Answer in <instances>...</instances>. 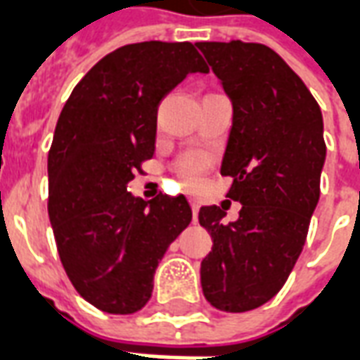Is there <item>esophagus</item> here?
Returning a JSON list of instances; mask_svg holds the SVG:
<instances>
[{"label": "esophagus", "instance_id": "obj_1", "mask_svg": "<svg viewBox=\"0 0 360 360\" xmlns=\"http://www.w3.org/2000/svg\"><path fill=\"white\" fill-rule=\"evenodd\" d=\"M191 208H193V218L196 221V216H198V208H200V202L198 200H191Z\"/></svg>", "mask_w": 360, "mask_h": 360}]
</instances>
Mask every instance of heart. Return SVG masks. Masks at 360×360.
Here are the masks:
<instances>
[{"label":"heart","mask_w":360,"mask_h":360,"mask_svg":"<svg viewBox=\"0 0 360 360\" xmlns=\"http://www.w3.org/2000/svg\"><path fill=\"white\" fill-rule=\"evenodd\" d=\"M206 167H208V158L202 156V154H193V156H187L181 162L179 173L188 187H195L200 183V177H202V172Z\"/></svg>","instance_id":"b5f03b06"}]
</instances>
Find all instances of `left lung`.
Listing matches in <instances>:
<instances>
[{
	"label": "left lung",
	"mask_w": 360,
	"mask_h": 360,
	"mask_svg": "<svg viewBox=\"0 0 360 360\" xmlns=\"http://www.w3.org/2000/svg\"><path fill=\"white\" fill-rule=\"evenodd\" d=\"M233 105L221 175L227 198L241 202L226 224L219 206H202L212 250L200 264L206 301L226 312L258 309L278 293L301 255L320 198L324 121L304 82L264 44L198 42Z\"/></svg>",
	"instance_id": "left-lung-1"
}]
</instances>
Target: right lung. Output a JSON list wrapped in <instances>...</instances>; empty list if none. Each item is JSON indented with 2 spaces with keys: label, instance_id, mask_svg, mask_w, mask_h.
Returning a JSON list of instances; mask_svg holds the SVG:
<instances>
[{
  "label": "right lung",
  "instance_id": "1",
  "mask_svg": "<svg viewBox=\"0 0 360 360\" xmlns=\"http://www.w3.org/2000/svg\"><path fill=\"white\" fill-rule=\"evenodd\" d=\"M208 67L191 42L127 44L96 63L61 110L48 154V212L61 264L84 301L141 310L167 247L191 224L183 195L127 191L154 156L158 105Z\"/></svg>",
  "mask_w": 360,
  "mask_h": 360
}]
</instances>
